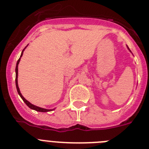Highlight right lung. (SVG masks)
Returning <instances> with one entry per match:
<instances>
[{
    "instance_id": "1",
    "label": "right lung",
    "mask_w": 149,
    "mask_h": 149,
    "mask_svg": "<svg viewBox=\"0 0 149 149\" xmlns=\"http://www.w3.org/2000/svg\"><path fill=\"white\" fill-rule=\"evenodd\" d=\"M24 50H23V52H22L21 53V55H20V58L22 57V55H23V52H24ZM20 58H19L18 61H17V65H16V68H15V72H16V77H15V84H16V88H17V92H18L19 95L20 96V97L22 98V100H24V103H26V104L27 105V106H29V107L30 108V109H34V110H35V111H40V112H46V111H52L51 109L50 110H49V109H43V108H40L38 107V106H34V105H32V103H30L28 101V100H26L25 99V98L23 97V95H21V93H20V89H19V87H18V84H17V73H18V69H17V66H18V64H19V62H20Z\"/></svg>"
}]
</instances>
